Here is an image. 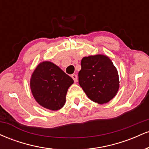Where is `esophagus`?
I'll return each instance as SVG.
<instances>
[{"label": "esophagus", "instance_id": "esophagus-1", "mask_svg": "<svg viewBox=\"0 0 149 149\" xmlns=\"http://www.w3.org/2000/svg\"><path fill=\"white\" fill-rule=\"evenodd\" d=\"M71 77H72V78L73 79V80H74L75 83H76L77 80H78V76H77V75L73 74L72 76H71Z\"/></svg>", "mask_w": 149, "mask_h": 149}]
</instances>
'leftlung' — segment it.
Masks as SVG:
<instances>
[{
	"label": "left lung",
	"instance_id": "obj_1",
	"mask_svg": "<svg viewBox=\"0 0 149 149\" xmlns=\"http://www.w3.org/2000/svg\"><path fill=\"white\" fill-rule=\"evenodd\" d=\"M78 82L88 98L99 104L110 102L120 87L117 69L110 58L101 54L82 59Z\"/></svg>",
	"mask_w": 149,
	"mask_h": 149
}]
</instances>
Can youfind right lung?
Here are the masks:
<instances>
[{"label": "right lung", "instance_id": "obj_1", "mask_svg": "<svg viewBox=\"0 0 149 149\" xmlns=\"http://www.w3.org/2000/svg\"><path fill=\"white\" fill-rule=\"evenodd\" d=\"M73 83L59 66L43 61L31 76L30 88L38 104L49 110L57 111L64 106L68 89Z\"/></svg>", "mask_w": 149, "mask_h": 149}]
</instances>
